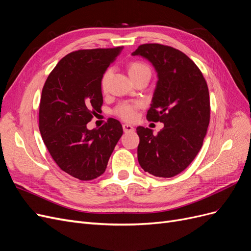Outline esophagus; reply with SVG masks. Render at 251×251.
<instances>
[{"label": "esophagus", "mask_w": 251, "mask_h": 251, "mask_svg": "<svg viewBox=\"0 0 251 251\" xmlns=\"http://www.w3.org/2000/svg\"><path fill=\"white\" fill-rule=\"evenodd\" d=\"M123 128L124 131L126 133V132H133L134 131V127L131 126V125H123Z\"/></svg>", "instance_id": "esophagus-1"}]
</instances>
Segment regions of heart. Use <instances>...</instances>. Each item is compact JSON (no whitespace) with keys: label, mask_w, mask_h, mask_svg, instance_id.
I'll return each mask as SVG.
<instances>
[{"label":"heart","mask_w":251,"mask_h":251,"mask_svg":"<svg viewBox=\"0 0 251 251\" xmlns=\"http://www.w3.org/2000/svg\"><path fill=\"white\" fill-rule=\"evenodd\" d=\"M128 74L132 77V79L140 76L142 74H149L151 75L150 67L141 62H133L128 65ZM111 70L105 71L101 79V88L104 90L107 87L108 80L110 78ZM142 107V103L140 101H125L119 103L117 107L114 109L113 113L116 116L126 121H132L136 118L137 115V111L139 108Z\"/></svg>","instance_id":"heart-1"}]
</instances>
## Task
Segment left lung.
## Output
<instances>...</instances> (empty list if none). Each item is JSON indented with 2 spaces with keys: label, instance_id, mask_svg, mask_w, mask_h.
I'll use <instances>...</instances> for the list:
<instances>
[{
  "label": "left lung",
  "instance_id": "1",
  "mask_svg": "<svg viewBox=\"0 0 251 251\" xmlns=\"http://www.w3.org/2000/svg\"><path fill=\"white\" fill-rule=\"evenodd\" d=\"M132 55L154 66L158 81L147 119L164 126L157 135L138 126V162L144 172L171 178L199 153L210 118L208 87L197 65L183 52L160 44H143Z\"/></svg>",
  "mask_w": 251,
  "mask_h": 251
}]
</instances>
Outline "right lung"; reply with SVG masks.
Masks as SVG:
<instances>
[{
    "instance_id": "obj_1",
    "label": "right lung",
    "mask_w": 251,
    "mask_h": 251,
    "mask_svg": "<svg viewBox=\"0 0 251 251\" xmlns=\"http://www.w3.org/2000/svg\"><path fill=\"white\" fill-rule=\"evenodd\" d=\"M123 47L87 49L59 60L45 82L39 123L43 141L59 169L82 181L102 175L123 135L118 120L100 128L87 124L102 105L101 79Z\"/></svg>"
}]
</instances>
